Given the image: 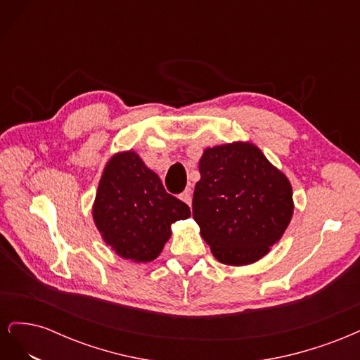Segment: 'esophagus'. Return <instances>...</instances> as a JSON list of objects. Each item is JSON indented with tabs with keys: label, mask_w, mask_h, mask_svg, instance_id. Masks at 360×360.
I'll use <instances>...</instances> for the list:
<instances>
[{
	"label": "esophagus",
	"mask_w": 360,
	"mask_h": 360,
	"mask_svg": "<svg viewBox=\"0 0 360 360\" xmlns=\"http://www.w3.org/2000/svg\"><path fill=\"white\" fill-rule=\"evenodd\" d=\"M183 202H186L189 207L192 205V197H191V192L189 191H184L183 193H180V197H179Z\"/></svg>",
	"instance_id": "esophagus-1"
}]
</instances>
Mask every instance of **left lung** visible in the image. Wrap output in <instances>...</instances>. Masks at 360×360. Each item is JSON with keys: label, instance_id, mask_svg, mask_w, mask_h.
Returning <instances> with one entry per match:
<instances>
[{"label": "left lung", "instance_id": "8db88e82", "mask_svg": "<svg viewBox=\"0 0 360 360\" xmlns=\"http://www.w3.org/2000/svg\"><path fill=\"white\" fill-rule=\"evenodd\" d=\"M192 214L217 261L245 266L279 242L292 216L288 179L249 143L205 148Z\"/></svg>", "mask_w": 360, "mask_h": 360}]
</instances>
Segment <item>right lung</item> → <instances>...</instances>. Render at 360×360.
Wrapping results in <instances>:
<instances>
[{"label":"right lung","mask_w":360,"mask_h":360,"mask_svg":"<svg viewBox=\"0 0 360 360\" xmlns=\"http://www.w3.org/2000/svg\"><path fill=\"white\" fill-rule=\"evenodd\" d=\"M189 216L188 204L169 195L135 151L108 162L93 217L103 240L120 257L135 263L153 261L171 237V225Z\"/></svg>","instance_id":"right-lung-1"}]
</instances>
